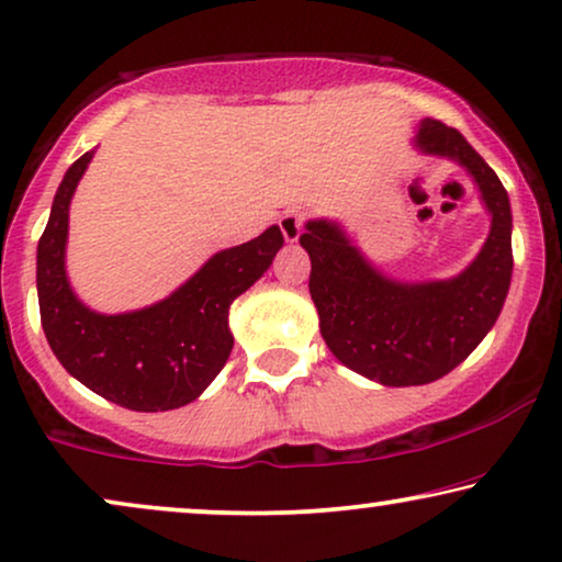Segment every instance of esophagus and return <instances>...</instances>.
<instances>
[{"label":"esophagus","mask_w":562,"mask_h":562,"mask_svg":"<svg viewBox=\"0 0 562 562\" xmlns=\"http://www.w3.org/2000/svg\"><path fill=\"white\" fill-rule=\"evenodd\" d=\"M303 220H305L303 212H297V210H290L280 217V231H282V236H285L288 244H295V240L301 238Z\"/></svg>","instance_id":"obj_1"}]
</instances>
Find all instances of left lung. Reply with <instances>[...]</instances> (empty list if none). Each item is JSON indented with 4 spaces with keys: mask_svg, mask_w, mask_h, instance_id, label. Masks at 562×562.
I'll return each mask as SVG.
<instances>
[{
    "mask_svg": "<svg viewBox=\"0 0 562 562\" xmlns=\"http://www.w3.org/2000/svg\"><path fill=\"white\" fill-rule=\"evenodd\" d=\"M412 145L459 162L477 183L490 233L472 265L451 280L402 282L375 269L334 220H308V290L334 358L383 386H423L470 358L498 322L510 288V202L495 170L457 130L423 119Z\"/></svg>",
    "mask_w": 562,
    "mask_h": 562,
    "instance_id": "left-lung-1",
    "label": "left lung"
}]
</instances>
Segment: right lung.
<instances>
[{
	"label": "right lung",
	"mask_w": 562,
	"mask_h": 562,
	"mask_svg": "<svg viewBox=\"0 0 562 562\" xmlns=\"http://www.w3.org/2000/svg\"><path fill=\"white\" fill-rule=\"evenodd\" d=\"M92 155L85 153L64 173L38 240L35 288L46 339L69 375L119 407H183L223 371L233 350L231 303L267 272L285 238L272 225L248 244L217 251L162 301L126 314H98L75 295L64 267L69 204Z\"/></svg>",
	"instance_id": "right-lung-1"
}]
</instances>
